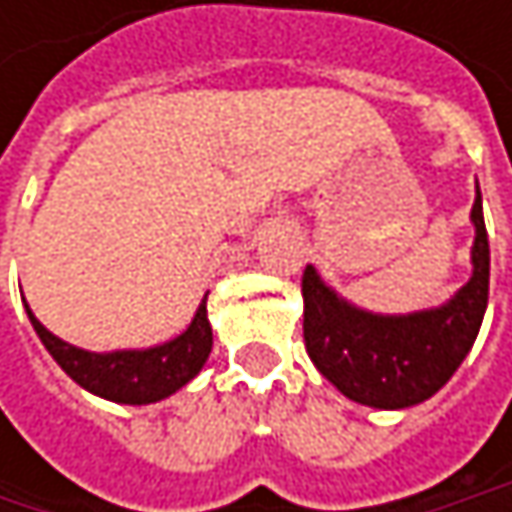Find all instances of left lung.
Returning a JSON list of instances; mask_svg holds the SVG:
<instances>
[{"instance_id":"left-lung-1","label":"left lung","mask_w":512,"mask_h":512,"mask_svg":"<svg viewBox=\"0 0 512 512\" xmlns=\"http://www.w3.org/2000/svg\"><path fill=\"white\" fill-rule=\"evenodd\" d=\"M471 278L439 308L370 314L341 299L305 266V350L317 370L350 400L373 409H406L430 400L468 356L489 299V237L480 189L471 207Z\"/></svg>"}]
</instances>
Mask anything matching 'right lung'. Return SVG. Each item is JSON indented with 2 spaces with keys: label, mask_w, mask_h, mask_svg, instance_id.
Returning <instances> with one entry per match:
<instances>
[{
  "label": "right lung",
  "mask_w": 512,
  "mask_h": 512,
  "mask_svg": "<svg viewBox=\"0 0 512 512\" xmlns=\"http://www.w3.org/2000/svg\"><path fill=\"white\" fill-rule=\"evenodd\" d=\"M41 344L50 350V356L58 361V367L85 391L115 400V403H130V406H145L165 400L177 388H183L189 379L198 376L204 361L213 350V329L207 320V296L201 299L192 323L186 332L177 338L156 344L148 350H115V353H88L79 350L61 338H55L50 329L26 308Z\"/></svg>",
  "instance_id": "obj_1"
}]
</instances>
